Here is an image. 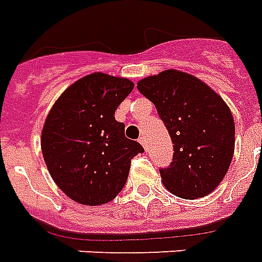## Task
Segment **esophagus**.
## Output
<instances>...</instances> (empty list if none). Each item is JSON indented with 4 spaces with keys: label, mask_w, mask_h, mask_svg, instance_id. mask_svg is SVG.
Listing matches in <instances>:
<instances>
[{
    "label": "esophagus",
    "mask_w": 262,
    "mask_h": 262,
    "mask_svg": "<svg viewBox=\"0 0 262 262\" xmlns=\"http://www.w3.org/2000/svg\"><path fill=\"white\" fill-rule=\"evenodd\" d=\"M139 143H140L141 146L144 147V148H146V150H147V141H146V137H144V136H140V139H139Z\"/></svg>",
    "instance_id": "esophagus-1"
}]
</instances>
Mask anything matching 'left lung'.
Here are the masks:
<instances>
[{
    "label": "left lung",
    "instance_id": "1",
    "mask_svg": "<svg viewBox=\"0 0 262 262\" xmlns=\"http://www.w3.org/2000/svg\"><path fill=\"white\" fill-rule=\"evenodd\" d=\"M157 108L173 144V158L160 173L182 199L210 194L228 172L234 151L229 106L200 79L168 69L137 83Z\"/></svg>",
    "mask_w": 262,
    "mask_h": 262
}]
</instances>
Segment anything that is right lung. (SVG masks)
I'll return each mask as SVG.
<instances>
[{
    "mask_svg": "<svg viewBox=\"0 0 262 262\" xmlns=\"http://www.w3.org/2000/svg\"><path fill=\"white\" fill-rule=\"evenodd\" d=\"M133 86L129 79L92 73L68 87L48 114L42 157L54 182L73 201L100 205L114 200L125 187L132 158L144 151L115 119Z\"/></svg>",
    "mask_w": 262,
    "mask_h": 262,
    "instance_id": "obj_1",
    "label": "right lung"
}]
</instances>
